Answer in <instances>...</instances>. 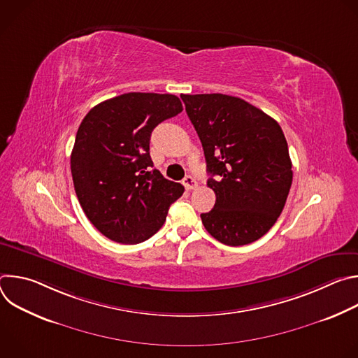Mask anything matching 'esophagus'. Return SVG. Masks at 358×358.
Returning a JSON list of instances; mask_svg holds the SVG:
<instances>
[{
	"mask_svg": "<svg viewBox=\"0 0 358 358\" xmlns=\"http://www.w3.org/2000/svg\"><path fill=\"white\" fill-rule=\"evenodd\" d=\"M182 184L187 189H194L196 187V180L192 176H185V178L182 180Z\"/></svg>",
	"mask_w": 358,
	"mask_h": 358,
	"instance_id": "1",
	"label": "esophagus"
}]
</instances>
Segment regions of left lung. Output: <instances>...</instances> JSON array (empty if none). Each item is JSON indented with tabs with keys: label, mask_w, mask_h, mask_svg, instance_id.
I'll return each mask as SVG.
<instances>
[{
	"label": "left lung",
	"mask_w": 358,
	"mask_h": 358,
	"mask_svg": "<svg viewBox=\"0 0 358 358\" xmlns=\"http://www.w3.org/2000/svg\"><path fill=\"white\" fill-rule=\"evenodd\" d=\"M206 155L207 185L217 195L206 229L221 243L262 238L279 218L293 171L287 141L275 119L222 93L181 94Z\"/></svg>",
	"instance_id": "left-lung-1"
}]
</instances>
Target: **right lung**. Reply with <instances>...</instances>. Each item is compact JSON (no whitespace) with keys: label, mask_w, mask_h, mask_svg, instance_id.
Here are the masks:
<instances>
[{"label":"right lung","mask_w":358,"mask_h":358,"mask_svg":"<svg viewBox=\"0 0 358 358\" xmlns=\"http://www.w3.org/2000/svg\"><path fill=\"white\" fill-rule=\"evenodd\" d=\"M182 112L174 94L130 92L96 105L82 120L71 155L80 207L119 243H140L164 224L184 187L152 170L151 131Z\"/></svg>","instance_id":"1"}]
</instances>
